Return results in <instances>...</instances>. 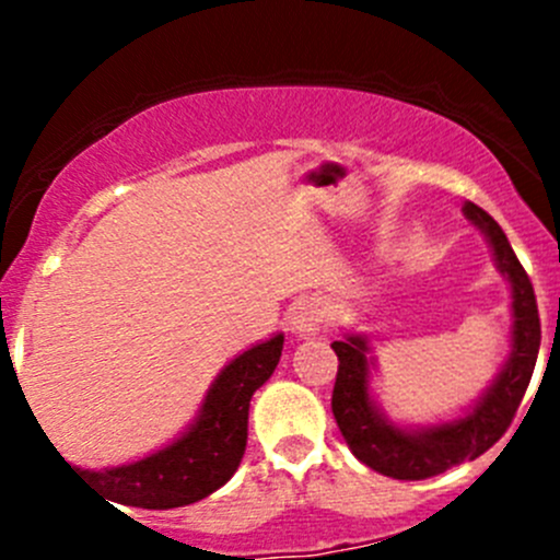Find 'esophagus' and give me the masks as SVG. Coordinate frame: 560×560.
<instances>
[{"label": "esophagus", "instance_id": "34e87169", "mask_svg": "<svg viewBox=\"0 0 560 560\" xmlns=\"http://www.w3.org/2000/svg\"><path fill=\"white\" fill-rule=\"evenodd\" d=\"M287 322H290V330L295 332V336L301 338H308V336H316L322 327V308L316 301H301L295 303V306L290 308V316H287Z\"/></svg>", "mask_w": 560, "mask_h": 560}]
</instances>
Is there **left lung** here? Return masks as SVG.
<instances>
[{"instance_id": "left-lung-1", "label": "left lung", "mask_w": 560, "mask_h": 560, "mask_svg": "<svg viewBox=\"0 0 560 560\" xmlns=\"http://www.w3.org/2000/svg\"><path fill=\"white\" fill-rule=\"evenodd\" d=\"M468 222L479 228L493 248L495 268L512 284V354L488 393L471 411L453 422L431 428H398L382 415L369 389V374L374 360L369 358L365 336H347L332 341L338 354L336 387H332V417L341 436L360 463L393 479H428L447 471L463 460H474L488 453L512 425L521 406L536 354H539L541 325L536 308L534 287L521 259L512 252L504 230L488 211L474 202L463 206Z\"/></svg>"}]
</instances>
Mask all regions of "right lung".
Returning a JSON list of instances; mask_svg holds the SVG:
<instances>
[{
    "mask_svg": "<svg viewBox=\"0 0 560 560\" xmlns=\"http://www.w3.org/2000/svg\"><path fill=\"white\" fill-rule=\"evenodd\" d=\"M281 347L284 336L276 332L224 365L189 431L160 453L103 471L67 466L103 493L107 504L173 510L206 499L241 466L248 436V400L276 371Z\"/></svg>",
    "mask_w": 560,
    "mask_h": 560,
    "instance_id": "obj_1",
    "label": "right lung"
}]
</instances>
